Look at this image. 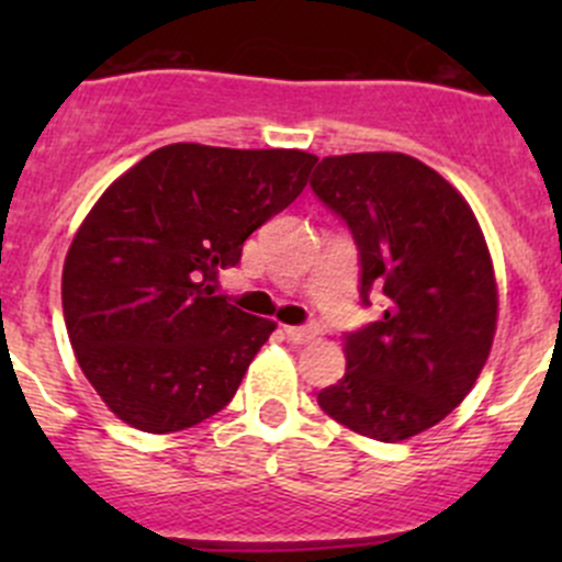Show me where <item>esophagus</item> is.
<instances>
[{"label":"esophagus","mask_w":562,"mask_h":562,"mask_svg":"<svg viewBox=\"0 0 562 562\" xmlns=\"http://www.w3.org/2000/svg\"><path fill=\"white\" fill-rule=\"evenodd\" d=\"M285 334L291 342L304 345V342H313V339H317L321 326H317V323H307V326H285Z\"/></svg>","instance_id":"obj_1"}]
</instances>
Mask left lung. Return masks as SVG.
<instances>
[{
  "label": "left lung",
  "mask_w": 562,
  "mask_h": 562,
  "mask_svg": "<svg viewBox=\"0 0 562 562\" xmlns=\"http://www.w3.org/2000/svg\"><path fill=\"white\" fill-rule=\"evenodd\" d=\"M359 249V299L383 315L345 331L342 381L317 394L326 416L396 443L443 422L490 356L497 288L464 198L400 151L323 157L310 181Z\"/></svg>",
  "instance_id": "left-lung-1"
}]
</instances>
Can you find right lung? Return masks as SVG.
<instances>
[{
	"mask_svg": "<svg viewBox=\"0 0 562 562\" xmlns=\"http://www.w3.org/2000/svg\"><path fill=\"white\" fill-rule=\"evenodd\" d=\"M315 162L299 149L171 144L94 203L67 252L61 310L83 375L122 422L179 432L234 400L274 323L212 282L296 201Z\"/></svg>",
	"mask_w": 562,
	"mask_h": 562,
	"instance_id": "obj_1",
	"label": "right lung"
}]
</instances>
